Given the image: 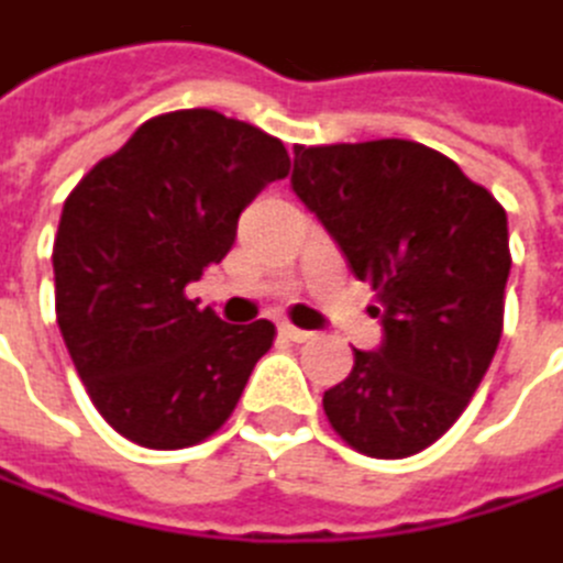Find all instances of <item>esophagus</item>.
Here are the masks:
<instances>
[{
	"instance_id": "1",
	"label": "esophagus",
	"mask_w": 563,
	"mask_h": 563,
	"mask_svg": "<svg viewBox=\"0 0 563 563\" xmlns=\"http://www.w3.org/2000/svg\"><path fill=\"white\" fill-rule=\"evenodd\" d=\"M278 333H282L285 340H291V343H305V340H311V336H314L311 330H301V327H295V323H288V320H282V323H278Z\"/></svg>"
}]
</instances>
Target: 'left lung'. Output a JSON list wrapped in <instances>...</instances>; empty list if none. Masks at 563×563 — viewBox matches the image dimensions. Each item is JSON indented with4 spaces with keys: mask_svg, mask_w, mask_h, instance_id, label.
<instances>
[{
    "mask_svg": "<svg viewBox=\"0 0 563 563\" xmlns=\"http://www.w3.org/2000/svg\"><path fill=\"white\" fill-rule=\"evenodd\" d=\"M291 187L373 285L386 330L323 391L327 421L366 457H411L451 431L499 346L506 210L448 155L408 139L295 145Z\"/></svg>",
    "mask_w": 563,
    "mask_h": 563,
    "instance_id": "1",
    "label": "left lung"
}]
</instances>
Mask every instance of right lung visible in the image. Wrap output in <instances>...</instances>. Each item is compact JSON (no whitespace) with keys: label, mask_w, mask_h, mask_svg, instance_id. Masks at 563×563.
<instances>
[{"label":"right lung","mask_w":563,"mask_h":563,"mask_svg":"<svg viewBox=\"0 0 563 563\" xmlns=\"http://www.w3.org/2000/svg\"><path fill=\"white\" fill-rule=\"evenodd\" d=\"M291 172L282 139L217 109L155 115L64 200L54 311L90 401L152 451L207 441L233 415L272 320L223 323L184 295L236 243L240 213Z\"/></svg>","instance_id":"add662e5"}]
</instances>
